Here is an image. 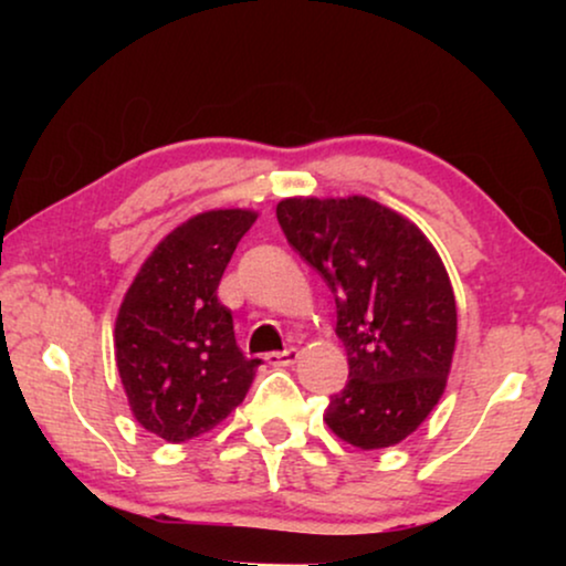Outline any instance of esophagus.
I'll use <instances>...</instances> for the list:
<instances>
[{
    "mask_svg": "<svg viewBox=\"0 0 566 566\" xmlns=\"http://www.w3.org/2000/svg\"><path fill=\"white\" fill-rule=\"evenodd\" d=\"M298 358V350L296 347H285V350H275V353H268L265 360L270 363V366L275 368H283V366H293Z\"/></svg>",
    "mask_w": 566,
    "mask_h": 566,
    "instance_id": "esophagus-1",
    "label": "esophagus"
}]
</instances>
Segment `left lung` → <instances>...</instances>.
<instances>
[{
  "mask_svg": "<svg viewBox=\"0 0 566 566\" xmlns=\"http://www.w3.org/2000/svg\"><path fill=\"white\" fill-rule=\"evenodd\" d=\"M285 239L327 281L347 384L324 420L374 451L405 440L438 405L455 347V298L438 252L405 216L353 196L285 198Z\"/></svg>",
  "mask_w": 566,
  "mask_h": 566,
  "instance_id": "obj_1",
  "label": "left lung"
}]
</instances>
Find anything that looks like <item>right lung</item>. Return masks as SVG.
<instances>
[{"label":"right lung","mask_w":566,"mask_h":566,"mask_svg":"<svg viewBox=\"0 0 566 566\" xmlns=\"http://www.w3.org/2000/svg\"><path fill=\"white\" fill-rule=\"evenodd\" d=\"M252 211H208L167 234L138 270L115 322V363L142 428L185 443L216 428L250 391L247 358L221 304V275Z\"/></svg>","instance_id":"obj_1"}]
</instances>
